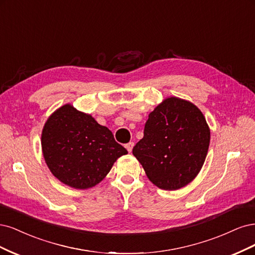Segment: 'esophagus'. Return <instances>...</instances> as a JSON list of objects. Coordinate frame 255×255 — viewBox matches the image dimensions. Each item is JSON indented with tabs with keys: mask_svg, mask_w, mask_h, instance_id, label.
I'll return each mask as SVG.
<instances>
[{
	"mask_svg": "<svg viewBox=\"0 0 255 255\" xmlns=\"http://www.w3.org/2000/svg\"><path fill=\"white\" fill-rule=\"evenodd\" d=\"M133 146H134V143H133V142H129L128 144H126V145H125V147H126V149L128 150V152H131V151H132Z\"/></svg>",
	"mask_w": 255,
	"mask_h": 255,
	"instance_id": "esophagus-1",
	"label": "esophagus"
}]
</instances>
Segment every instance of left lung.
I'll use <instances>...</instances> for the list:
<instances>
[{"label": "left lung", "instance_id": "1", "mask_svg": "<svg viewBox=\"0 0 255 255\" xmlns=\"http://www.w3.org/2000/svg\"><path fill=\"white\" fill-rule=\"evenodd\" d=\"M210 138V127L198 107L170 96L149 113L144 136L132 153L155 186L176 191L199 174Z\"/></svg>", "mask_w": 255, "mask_h": 255}]
</instances>
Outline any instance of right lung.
<instances>
[{"instance_id":"1","label":"right lung","mask_w":255,"mask_h":255,"mask_svg":"<svg viewBox=\"0 0 255 255\" xmlns=\"http://www.w3.org/2000/svg\"><path fill=\"white\" fill-rule=\"evenodd\" d=\"M41 147L52 174L76 190H87L103 181L114 162L128 153L108 128L71 104L61 106L48 117Z\"/></svg>"}]
</instances>
